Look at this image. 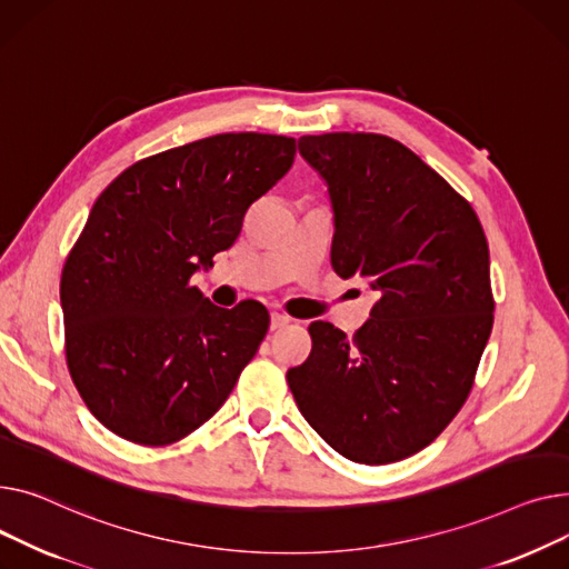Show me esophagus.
<instances>
[{"label": "esophagus", "mask_w": 569, "mask_h": 569, "mask_svg": "<svg viewBox=\"0 0 569 569\" xmlns=\"http://www.w3.org/2000/svg\"><path fill=\"white\" fill-rule=\"evenodd\" d=\"M289 323V317L280 315V312H273L271 315V330H278V328H284Z\"/></svg>", "instance_id": "obj_1"}]
</instances>
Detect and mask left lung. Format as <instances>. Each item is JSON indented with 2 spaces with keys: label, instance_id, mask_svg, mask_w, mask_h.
<instances>
[{
  "label": "left lung",
  "instance_id": "left-lung-1",
  "mask_svg": "<svg viewBox=\"0 0 569 569\" xmlns=\"http://www.w3.org/2000/svg\"><path fill=\"white\" fill-rule=\"evenodd\" d=\"M298 151L328 186L330 263L379 300L347 338L310 323L287 372L303 418L342 457L392 463L427 448L463 407L493 323L489 246L473 207L411 149L377 132H326Z\"/></svg>",
  "mask_w": 569,
  "mask_h": 569
}]
</instances>
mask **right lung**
Segmentation results:
<instances>
[{
	"label": "right lung",
	"mask_w": 569,
	"mask_h": 569,
	"mask_svg": "<svg viewBox=\"0 0 569 569\" xmlns=\"http://www.w3.org/2000/svg\"><path fill=\"white\" fill-rule=\"evenodd\" d=\"M293 156V138L222 132L138 160L96 199L61 271L66 362L117 437L181 441L237 386L269 312L218 308L192 276L233 246Z\"/></svg>",
	"instance_id": "add662e5"
}]
</instances>
